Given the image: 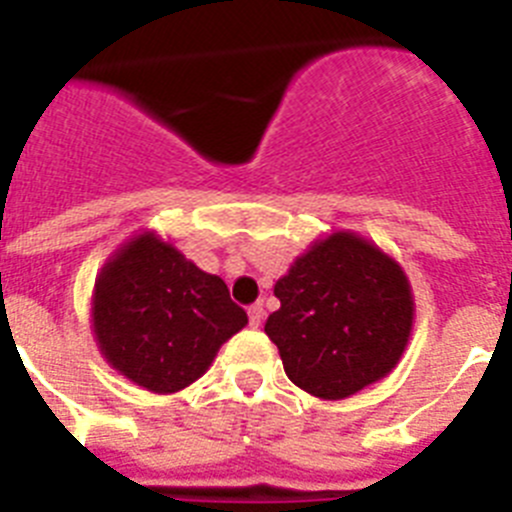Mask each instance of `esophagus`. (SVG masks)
<instances>
[{
  "label": "esophagus",
  "mask_w": 512,
  "mask_h": 512,
  "mask_svg": "<svg viewBox=\"0 0 512 512\" xmlns=\"http://www.w3.org/2000/svg\"><path fill=\"white\" fill-rule=\"evenodd\" d=\"M248 320H251L253 328H259V325L264 323V305H261V302H256V305L248 307Z\"/></svg>",
  "instance_id": "esophagus-1"
}]
</instances>
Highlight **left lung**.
<instances>
[{
  "label": "left lung",
  "mask_w": 512,
  "mask_h": 512,
  "mask_svg": "<svg viewBox=\"0 0 512 512\" xmlns=\"http://www.w3.org/2000/svg\"><path fill=\"white\" fill-rule=\"evenodd\" d=\"M264 330L284 372L320 400H343L392 372L413 330L402 266L361 235L330 233L274 284Z\"/></svg>",
  "instance_id": "obj_1"
}]
</instances>
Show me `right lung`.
<instances>
[{
  "mask_svg": "<svg viewBox=\"0 0 512 512\" xmlns=\"http://www.w3.org/2000/svg\"><path fill=\"white\" fill-rule=\"evenodd\" d=\"M248 323L228 284L156 233L130 238L99 271L94 338L112 369L171 395L210 369L217 348Z\"/></svg>",
  "mask_w": 512,
  "mask_h": 512,
  "instance_id": "add662e5",
  "label": "right lung"
}]
</instances>
